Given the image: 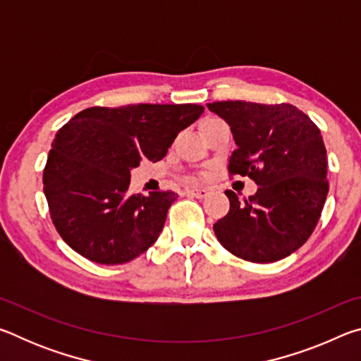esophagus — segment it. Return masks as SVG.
<instances>
[{"mask_svg": "<svg viewBox=\"0 0 361 361\" xmlns=\"http://www.w3.org/2000/svg\"><path fill=\"white\" fill-rule=\"evenodd\" d=\"M188 194H191V195H194V197H197V199H204V197H207V195H209V189H205V188L188 189Z\"/></svg>", "mask_w": 361, "mask_h": 361, "instance_id": "esophagus-1", "label": "esophagus"}]
</instances>
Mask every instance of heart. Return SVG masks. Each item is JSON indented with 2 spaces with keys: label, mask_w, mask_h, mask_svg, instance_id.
I'll return each instance as SVG.
<instances>
[{
  "label": "heart",
  "mask_w": 361,
  "mask_h": 361,
  "mask_svg": "<svg viewBox=\"0 0 361 361\" xmlns=\"http://www.w3.org/2000/svg\"><path fill=\"white\" fill-rule=\"evenodd\" d=\"M213 119H218V118H209V119H205L204 124H207V122H210V121H213ZM204 124H202V126H204Z\"/></svg>",
  "instance_id": "1"
}]
</instances>
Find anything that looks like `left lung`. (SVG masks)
Returning a JSON list of instances; mask_svg holds the SVG:
<instances>
[{
    "instance_id": "left-lung-1",
    "label": "left lung",
    "mask_w": 361,
    "mask_h": 361,
    "mask_svg": "<svg viewBox=\"0 0 361 361\" xmlns=\"http://www.w3.org/2000/svg\"><path fill=\"white\" fill-rule=\"evenodd\" d=\"M207 106L228 122L235 140L229 176H248L259 186L243 204L226 191L231 209L213 224L219 243L252 262L286 258L307 242L328 195L320 129L290 103L228 100Z\"/></svg>"
}]
</instances>
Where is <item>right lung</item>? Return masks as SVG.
Here are the masks:
<instances>
[{
  "mask_svg": "<svg viewBox=\"0 0 361 361\" xmlns=\"http://www.w3.org/2000/svg\"><path fill=\"white\" fill-rule=\"evenodd\" d=\"M204 106L138 105L82 109L59 129L42 172L60 237L84 258L122 264L157 240L173 191L132 194L130 169L157 162Z\"/></svg>",
  "mask_w": 361,
  "mask_h": 361,
  "instance_id": "1",
  "label": "right lung"
}]
</instances>
